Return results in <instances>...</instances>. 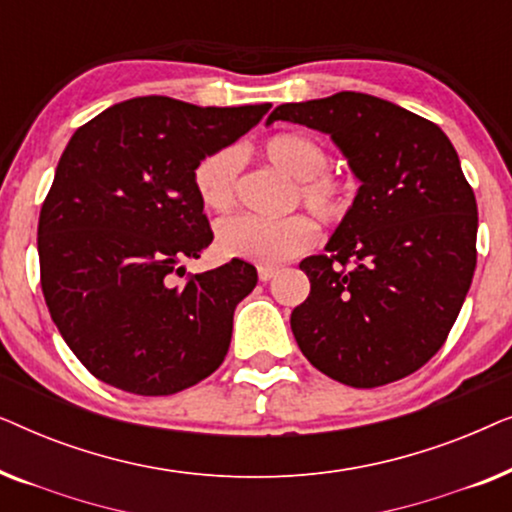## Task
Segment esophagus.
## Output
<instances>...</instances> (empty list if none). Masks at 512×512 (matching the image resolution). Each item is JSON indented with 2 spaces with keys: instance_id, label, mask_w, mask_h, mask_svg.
I'll use <instances>...</instances> for the list:
<instances>
[{
  "instance_id": "obj_1",
  "label": "esophagus",
  "mask_w": 512,
  "mask_h": 512,
  "mask_svg": "<svg viewBox=\"0 0 512 512\" xmlns=\"http://www.w3.org/2000/svg\"><path fill=\"white\" fill-rule=\"evenodd\" d=\"M277 272L279 268H275V265H258V279H261V282H270Z\"/></svg>"
}]
</instances>
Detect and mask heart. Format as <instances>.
Listing matches in <instances>:
<instances>
[{"label": "heart", "mask_w": 512, "mask_h": 512, "mask_svg": "<svg viewBox=\"0 0 512 512\" xmlns=\"http://www.w3.org/2000/svg\"><path fill=\"white\" fill-rule=\"evenodd\" d=\"M263 153L291 179V207L300 205L324 226L340 223L349 214L354 202V179L347 172L328 167V149L319 137L307 132H279L263 144ZM240 170L242 153L237 146L207 153L193 170V186L202 205L212 212L233 207ZM314 237L317 233L312 221L303 214L282 219L235 214L216 223V247L221 254L261 265H277L303 254L312 247Z\"/></svg>", "instance_id": "heart-1"}]
</instances>
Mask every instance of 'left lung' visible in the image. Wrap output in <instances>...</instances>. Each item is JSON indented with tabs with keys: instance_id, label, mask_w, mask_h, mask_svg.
<instances>
[{
	"instance_id": "left-lung-1",
	"label": "left lung",
	"mask_w": 512,
	"mask_h": 512,
	"mask_svg": "<svg viewBox=\"0 0 512 512\" xmlns=\"http://www.w3.org/2000/svg\"><path fill=\"white\" fill-rule=\"evenodd\" d=\"M275 121L328 132L361 179L326 254L300 263V352L356 389L403 380L445 345L478 261V205L457 151L436 123L352 90L282 104Z\"/></svg>"
}]
</instances>
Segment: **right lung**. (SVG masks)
Instances as JSON below:
<instances>
[{"label": "right lung", "mask_w": 512, "mask_h": 512, "mask_svg": "<svg viewBox=\"0 0 512 512\" xmlns=\"http://www.w3.org/2000/svg\"><path fill=\"white\" fill-rule=\"evenodd\" d=\"M268 109L149 95L109 107L69 139L39 214L41 291L97 380L167 396L226 359L233 312L258 275L240 258L186 275L181 263L214 240L193 170Z\"/></svg>", "instance_id": "right-lung-1"}]
</instances>
